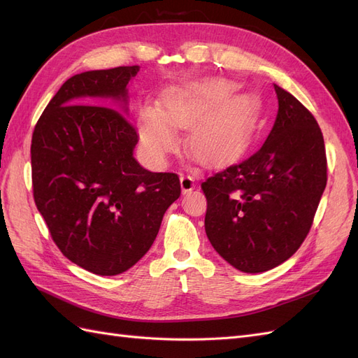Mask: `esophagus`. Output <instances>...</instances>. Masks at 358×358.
<instances>
[{
    "label": "esophagus",
    "mask_w": 358,
    "mask_h": 358,
    "mask_svg": "<svg viewBox=\"0 0 358 358\" xmlns=\"http://www.w3.org/2000/svg\"><path fill=\"white\" fill-rule=\"evenodd\" d=\"M194 178L191 175H187V173H180V188L182 192L187 194L194 188Z\"/></svg>",
    "instance_id": "34e87169"
}]
</instances>
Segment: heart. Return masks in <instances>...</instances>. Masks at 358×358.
<instances>
[{
    "instance_id": "1",
    "label": "heart",
    "mask_w": 358,
    "mask_h": 358,
    "mask_svg": "<svg viewBox=\"0 0 358 358\" xmlns=\"http://www.w3.org/2000/svg\"><path fill=\"white\" fill-rule=\"evenodd\" d=\"M236 90L233 82L213 80L169 92L162 99L164 118L155 109L140 113L138 131L146 152L162 159L176 146L170 123L176 128L192 127L187 148L201 164L220 166L239 158L251 143L258 103L248 94L231 96Z\"/></svg>"
}]
</instances>
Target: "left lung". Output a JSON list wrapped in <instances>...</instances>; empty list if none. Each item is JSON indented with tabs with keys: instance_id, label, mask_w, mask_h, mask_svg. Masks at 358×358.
I'll return each mask as SVG.
<instances>
[{
	"instance_id": "obj_1",
	"label": "left lung",
	"mask_w": 358,
	"mask_h": 358,
	"mask_svg": "<svg viewBox=\"0 0 358 358\" xmlns=\"http://www.w3.org/2000/svg\"><path fill=\"white\" fill-rule=\"evenodd\" d=\"M278 116L264 145L201 183L204 229L215 251L245 273L273 268L310 230L327 183V157L317 119L275 85Z\"/></svg>"
}]
</instances>
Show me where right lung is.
<instances>
[{
  "label": "right lung",
  "mask_w": 358,
  "mask_h": 358,
  "mask_svg": "<svg viewBox=\"0 0 358 358\" xmlns=\"http://www.w3.org/2000/svg\"><path fill=\"white\" fill-rule=\"evenodd\" d=\"M137 71L133 66L73 76L32 133L37 209L59 251L100 276L133 267L180 196L176 173H152L136 161V128L106 101L127 104V85Z\"/></svg>",
  "instance_id": "right-lung-1"
}]
</instances>
